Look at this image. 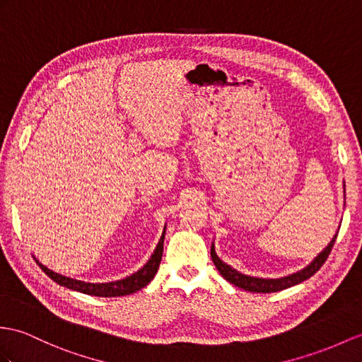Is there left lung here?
I'll list each match as a JSON object with an SVG mask.
<instances>
[{
  "mask_svg": "<svg viewBox=\"0 0 362 362\" xmlns=\"http://www.w3.org/2000/svg\"><path fill=\"white\" fill-rule=\"evenodd\" d=\"M344 187H346V186H344ZM337 236H338V233L334 235V238L330 241V244L327 245V247H325L318 255V257H316L310 264H308L305 269L299 270L296 273H292V275H288V276L276 278V279H266V278H255V276H249V275H243V273L232 269L230 266H227L226 262H223L221 259L218 258L214 244H211V247H210V255H211V261H214L218 272L221 273V275L230 284L240 287V288L247 290V292L272 293V292H279V290H284V288H288V287H292V286H296L299 283H303V281L308 279L310 276H313L315 273L322 267V264L327 261L329 255H330V252L333 249V244H334V241H337Z\"/></svg>",
  "mask_w": 362,
  "mask_h": 362,
  "instance_id": "8db88e82",
  "label": "left lung"
}]
</instances>
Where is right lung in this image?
I'll return each mask as SVG.
<instances>
[{
    "instance_id": "obj_1",
    "label": "right lung",
    "mask_w": 362,
    "mask_h": 362,
    "mask_svg": "<svg viewBox=\"0 0 362 362\" xmlns=\"http://www.w3.org/2000/svg\"><path fill=\"white\" fill-rule=\"evenodd\" d=\"M164 233L160 243H158L155 252L152 253L151 259L147 261L146 266L143 269H139L134 275H130L124 279H119V281H113V283H103V284H92V283H84V281H78V279H72V278H67L59 275V273L52 272L50 269H47L46 266H42V264L33 257V259L37 261L38 266L41 267V270L46 273V275L54 279L55 283H58L59 286L67 287L70 290H76V292H81L86 295H90V296H103V298H113V296H126L130 293H135L138 290H141L143 287H146L151 281L153 279V276L156 275L158 267H160V262L163 258V247H164Z\"/></svg>"
}]
</instances>
